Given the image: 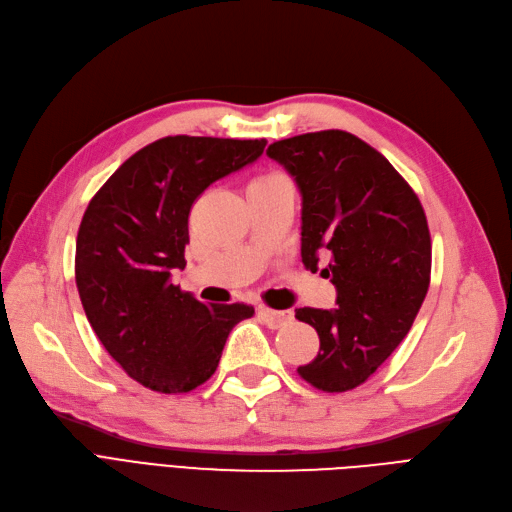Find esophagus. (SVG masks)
Wrapping results in <instances>:
<instances>
[{
  "mask_svg": "<svg viewBox=\"0 0 512 512\" xmlns=\"http://www.w3.org/2000/svg\"><path fill=\"white\" fill-rule=\"evenodd\" d=\"M257 314H259V318H261L263 323H266L270 329H278V327H282V325H289L291 320H293V314H291L289 310H272V308H266V306H261V308L257 310Z\"/></svg>",
  "mask_w": 512,
  "mask_h": 512,
  "instance_id": "34e87169",
  "label": "esophagus"
}]
</instances>
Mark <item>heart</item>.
I'll list each match as a JSON object with an SVG mask.
<instances>
[{
    "label": "heart",
    "mask_w": 512,
    "mask_h": 512,
    "mask_svg": "<svg viewBox=\"0 0 512 512\" xmlns=\"http://www.w3.org/2000/svg\"><path fill=\"white\" fill-rule=\"evenodd\" d=\"M274 179H280V177H278V175H261V177L253 179V181H251V185H261V183H270V181H274Z\"/></svg>",
    "instance_id": "1"
}]
</instances>
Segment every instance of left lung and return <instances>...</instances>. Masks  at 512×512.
I'll return each instance as SVG.
<instances>
[{
    "mask_svg": "<svg viewBox=\"0 0 512 512\" xmlns=\"http://www.w3.org/2000/svg\"><path fill=\"white\" fill-rule=\"evenodd\" d=\"M266 154L301 194V261L320 259L337 291L333 310L299 308L320 350L297 373L325 392L367 382L409 333L430 285L432 244L420 198L394 166L346 130L276 141Z\"/></svg>",
    "mask_w": 512,
    "mask_h": 512,
    "instance_id": "1",
    "label": "left lung"
}]
</instances>
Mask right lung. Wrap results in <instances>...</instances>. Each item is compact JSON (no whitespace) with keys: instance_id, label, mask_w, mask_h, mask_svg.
I'll return each mask as SVG.
<instances>
[{"instance_id":"1","label":"right lung","mask_w":512,"mask_h":512,"mask_svg":"<svg viewBox=\"0 0 512 512\" xmlns=\"http://www.w3.org/2000/svg\"><path fill=\"white\" fill-rule=\"evenodd\" d=\"M266 139L164 137L139 149L90 200L75 242V285L88 323L120 367L149 390L181 394L217 371L246 304L206 306L170 282L185 268L192 204L255 162Z\"/></svg>"}]
</instances>
